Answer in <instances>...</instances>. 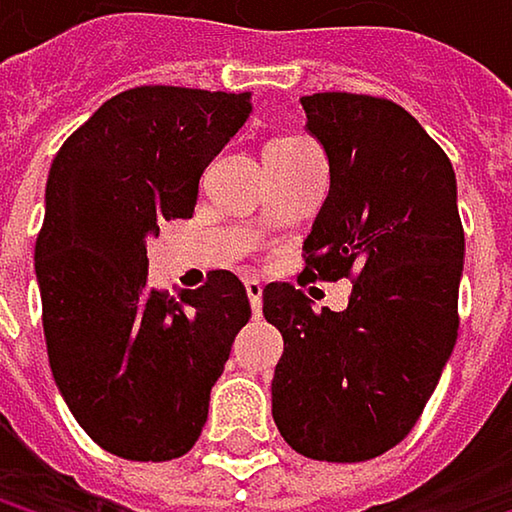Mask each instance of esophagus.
<instances>
[{"mask_svg": "<svg viewBox=\"0 0 512 512\" xmlns=\"http://www.w3.org/2000/svg\"><path fill=\"white\" fill-rule=\"evenodd\" d=\"M246 296L252 302V311L255 317H260V305H263V284L257 278H246Z\"/></svg>", "mask_w": 512, "mask_h": 512, "instance_id": "34e87169", "label": "esophagus"}]
</instances>
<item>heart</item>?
Listing matches in <instances>:
<instances>
[{
	"instance_id": "obj_1",
	"label": "heart",
	"mask_w": 512,
	"mask_h": 512,
	"mask_svg": "<svg viewBox=\"0 0 512 512\" xmlns=\"http://www.w3.org/2000/svg\"><path fill=\"white\" fill-rule=\"evenodd\" d=\"M296 139H302V136H278V139H272V142H296ZM269 142V145H272Z\"/></svg>"
}]
</instances>
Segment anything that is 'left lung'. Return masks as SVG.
Wrapping results in <instances>:
<instances>
[{
	"label": "left lung",
	"instance_id": "8db88e82",
	"mask_svg": "<svg viewBox=\"0 0 512 512\" xmlns=\"http://www.w3.org/2000/svg\"><path fill=\"white\" fill-rule=\"evenodd\" d=\"M302 109L329 156L305 275L353 278V293L344 311H314L293 284H266L263 317L284 338L272 418L302 457L373 460L409 436L457 344V177L394 100L323 91Z\"/></svg>",
	"mask_w": 512,
	"mask_h": 512
}]
</instances>
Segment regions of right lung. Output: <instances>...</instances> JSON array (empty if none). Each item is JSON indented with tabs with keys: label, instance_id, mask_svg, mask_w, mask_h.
I'll use <instances>...</instances> for the list:
<instances>
[{
	"label": "right lung",
	"instance_id": "1",
	"mask_svg": "<svg viewBox=\"0 0 512 512\" xmlns=\"http://www.w3.org/2000/svg\"><path fill=\"white\" fill-rule=\"evenodd\" d=\"M249 94L142 85L106 100L55 154L35 243L55 385L79 427L136 462L183 457L201 436L252 305L213 269L198 290L148 287V237L189 219L210 159L246 124Z\"/></svg>",
	"mask_w": 512,
	"mask_h": 512
}]
</instances>
